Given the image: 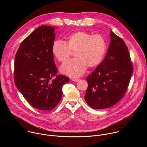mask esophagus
<instances>
[{"instance_id":"34e87169","label":"esophagus","mask_w":147,"mask_h":147,"mask_svg":"<svg viewBox=\"0 0 147 147\" xmlns=\"http://www.w3.org/2000/svg\"><path fill=\"white\" fill-rule=\"evenodd\" d=\"M80 80L78 79V78H72L71 79V81H74V82H78Z\"/></svg>"}]
</instances>
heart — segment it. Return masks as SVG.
I'll return each mask as SVG.
<instances>
[{"label":"heart","instance_id":"1","mask_svg":"<svg viewBox=\"0 0 147 147\" xmlns=\"http://www.w3.org/2000/svg\"><path fill=\"white\" fill-rule=\"evenodd\" d=\"M107 42L100 35H92L84 31H78L69 36L67 42L56 40L52 51L58 61L65 62L75 52L76 59L70 60L63 65L61 73L70 77H78L84 73L88 67H95L100 65L107 52Z\"/></svg>","mask_w":147,"mask_h":147}]
</instances>
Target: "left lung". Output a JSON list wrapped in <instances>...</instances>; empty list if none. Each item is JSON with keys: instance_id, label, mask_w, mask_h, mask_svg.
<instances>
[{"instance_id": "8db88e82", "label": "left lung", "mask_w": 147, "mask_h": 147, "mask_svg": "<svg viewBox=\"0 0 147 147\" xmlns=\"http://www.w3.org/2000/svg\"><path fill=\"white\" fill-rule=\"evenodd\" d=\"M107 55L87 78L85 100L94 109H105L117 103L127 91L133 74L127 47L112 31Z\"/></svg>"}]
</instances>
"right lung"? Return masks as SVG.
I'll return each mask as SVG.
<instances>
[{"mask_svg": "<svg viewBox=\"0 0 147 147\" xmlns=\"http://www.w3.org/2000/svg\"><path fill=\"white\" fill-rule=\"evenodd\" d=\"M55 28L41 26L21 44L16 55L14 82L19 91L34 108L51 111L61 99L62 87L69 81L56 75L52 47Z\"/></svg>", "mask_w": 147, "mask_h": 147, "instance_id": "obj_1", "label": "right lung"}]
</instances>
